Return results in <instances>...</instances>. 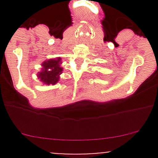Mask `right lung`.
I'll list each match as a JSON object with an SVG mask.
<instances>
[{
	"instance_id": "1",
	"label": "right lung",
	"mask_w": 158,
	"mask_h": 158,
	"mask_svg": "<svg viewBox=\"0 0 158 158\" xmlns=\"http://www.w3.org/2000/svg\"><path fill=\"white\" fill-rule=\"evenodd\" d=\"M60 60L61 58H57L56 60H49L43 63L44 69L38 74L40 81L47 85H54L58 82L59 76L63 71V68L60 66Z\"/></svg>"
}]
</instances>
